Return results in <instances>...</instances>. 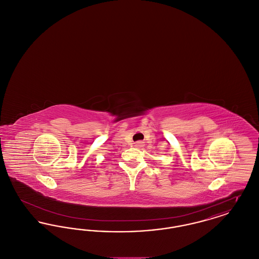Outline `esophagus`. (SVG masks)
<instances>
[{"label":"esophagus","instance_id":"1","mask_svg":"<svg viewBox=\"0 0 259 259\" xmlns=\"http://www.w3.org/2000/svg\"><path fill=\"white\" fill-rule=\"evenodd\" d=\"M143 146V144L141 143V142H138L137 144H136V147H142Z\"/></svg>","mask_w":259,"mask_h":259}]
</instances>
